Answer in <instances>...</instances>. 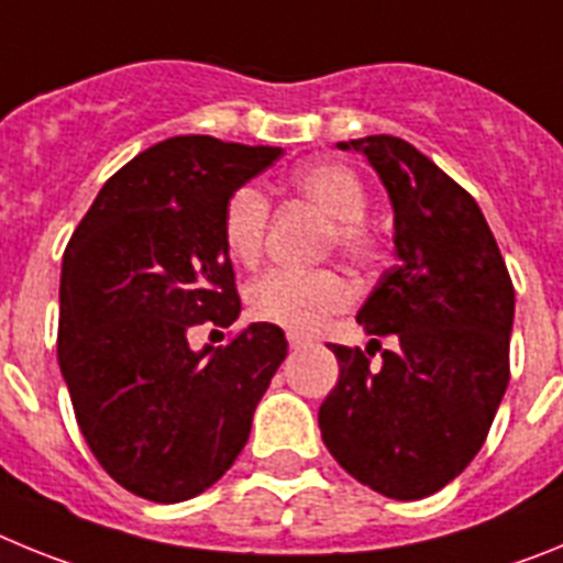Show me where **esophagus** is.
I'll return each mask as SVG.
<instances>
[{"label": "esophagus", "instance_id": "1", "mask_svg": "<svg viewBox=\"0 0 563 563\" xmlns=\"http://www.w3.org/2000/svg\"><path fill=\"white\" fill-rule=\"evenodd\" d=\"M287 343H290V350H301V346H307V338L298 335V332H287Z\"/></svg>", "mask_w": 563, "mask_h": 563}]
</instances>
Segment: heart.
Returning a JSON list of instances; mask_svg holds the SVG:
<instances>
[{"label":"heart","mask_w":563,"mask_h":563,"mask_svg":"<svg viewBox=\"0 0 563 563\" xmlns=\"http://www.w3.org/2000/svg\"><path fill=\"white\" fill-rule=\"evenodd\" d=\"M292 186L316 208L335 220L332 245L346 256L366 258L372 253V233L363 222L369 194L350 166L310 163L298 168ZM271 202L258 186H239L222 208V242L242 265H256L265 245ZM355 290L335 271H271L251 287V312L258 321L285 327L290 332H316L335 312L346 310Z\"/></svg>","instance_id":"b5f03b06"}]
</instances>
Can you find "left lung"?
I'll return each mask as SVG.
<instances>
[{
	"instance_id": "1",
	"label": "left lung",
	"mask_w": 563,
	"mask_h": 563,
	"mask_svg": "<svg viewBox=\"0 0 563 563\" xmlns=\"http://www.w3.org/2000/svg\"><path fill=\"white\" fill-rule=\"evenodd\" d=\"M361 152L395 211V267L357 324L369 346L389 334L377 371L361 350L330 343L338 383L318 409L338 465L389 499L437 494L479 454L510 380L516 292L479 206L411 143L369 134Z\"/></svg>"
}]
</instances>
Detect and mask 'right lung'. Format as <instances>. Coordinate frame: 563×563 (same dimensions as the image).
I'll use <instances>...</instances> for the list:
<instances>
[{
    "instance_id": "right-lung-1",
    "label": "right lung",
    "mask_w": 563,
    "mask_h": 563,
    "mask_svg": "<svg viewBox=\"0 0 563 563\" xmlns=\"http://www.w3.org/2000/svg\"><path fill=\"white\" fill-rule=\"evenodd\" d=\"M282 154L168 137L103 183L64 251L58 366L89 451L134 496L174 505L220 479L287 357L265 321L217 350L188 343L239 318L222 208Z\"/></svg>"
}]
</instances>
